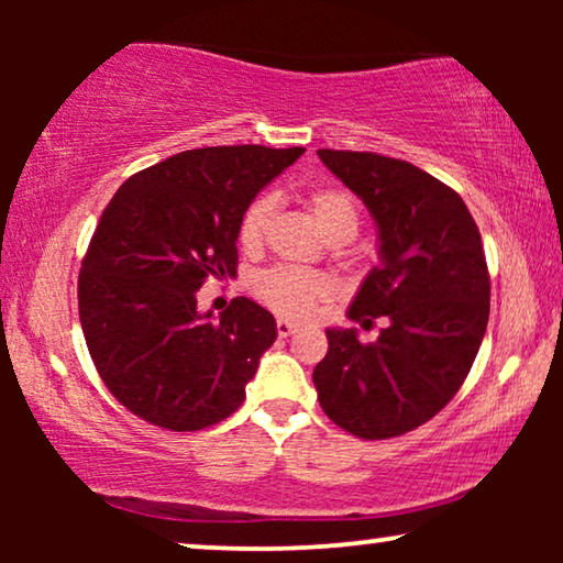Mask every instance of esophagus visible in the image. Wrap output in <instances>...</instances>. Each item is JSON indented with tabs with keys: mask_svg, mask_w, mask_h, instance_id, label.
Returning <instances> with one entry per match:
<instances>
[{
	"mask_svg": "<svg viewBox=\"0 0 563 563\" xmlns=\"http://www.w3.org/2000/svg\"><path fill=\"white\" fill-rule=\"evenodd\" d=\"M297 330H299V322H295V320H287V318L276 320V333H279L282 338L297 333Z\"/></svg>",
	"mask_w": 563,
	"mask_h": 563,
	"instance_id": "1",
	"label": "esophagus"
}]
</instances>
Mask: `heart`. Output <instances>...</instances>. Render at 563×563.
I'll use <instances>...</instances> for the list:
<instances>
[{"mask_svg":"<svg viewBox=\"0 0 563 563\" xmlns=\"http://www.w3.org/2000/svg\"><path fill=\"white\" fill-rule=\"evenodd\" d=\"M307 205L325 230V235L333 243H349L356 238L361 228V210L345 189L322 187L314 189L307 197ZM276 202L272 195L253 199L249 210L243 212L238 222V245L245 253H256L264 245L268 228H272ZM251 291L274 312L284 318H310L318 310L320 302L330 299V282L322 274L305 272V268L291 266H274L266 272H258L251 282Z\"/></svg>","mask_w":563,"mask_h":563,"instance_id":"b5f03b06","label":"heart"}]
</instances>
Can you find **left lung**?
I'll return each mask as SVG.
<instances>
[{"label":"left lung","instance_id":"1","mask_svg":"<svg viewBox=\"0 0 563 563\" xmlns=\"http://www.w3.org/2000/svg\"><path fill=\"white\" fill-rule=\"evenodd\" d=\"M322 164L372 212L379 264L366 274L349 318L328 328L312 382L335 426L358 438H395L428 422L464 384L489 320V274L479 228L451 187L379 153L318 151Z\"/></svg>","mask_w":563,"mask_h":563}]
</instances>
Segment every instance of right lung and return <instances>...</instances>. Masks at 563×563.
Listing matches in <instances>:
<instances>
[{"mask_svg":"<svg viewBox=\"0 0 563 563\" xmlns=\"http://www.w3.org/2000/svg\"><path fill=\"white\" fill-rule=\"evenodd\" d=\"M305 148L218 145L143 168L104 207L79 274V318L99 376L151 426L187 433L233 415L276 341L249 297L199 312L207 279H233L238 222Z\"/></svg>","mask_w":563,"mask_h":563,"instance_id":"obj_1","label":"right lung"}]
</instances>
